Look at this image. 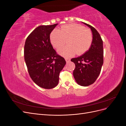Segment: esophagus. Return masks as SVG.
<instances>
[{"label":"esophagus","mask_w":126,"mask_h":126,"mask_svg":"<svg viewBox=\"0 0 126 126\" xmlns=\"http://www.w3.org/2000/svg\"><path fill=\"white\" fill-rule=\"evenodd\" d=\"M65 60H66L67 63H69L70 62V59H69V58H65Z\"/></svg>","instance_id":"esophagus-1"}]
</instances>
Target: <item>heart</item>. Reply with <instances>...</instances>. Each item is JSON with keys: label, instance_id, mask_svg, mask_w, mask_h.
<instances>
[{"label": "heart", "instance_id": "b5f03b06", "mask_svg": "<svg viewBox=\"0 0 126 126\" xmlns=\"http://www.w3.org/2000/svg\"><path fill=\"white\" fill-rule=\"evenodd\" d=\"M93 39V33L89 29L76 24L63 25L59 30L52 32L50 35L51 44L57 49L63 47L67 40L68 45L58 50L64 57L76 53L79 55L84 54L90 47Z\"/></svg>", "mask_w": 126, "mask_h": 126}]
</instances>
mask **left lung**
<instances>
[{
  "label": "left lung",
  "mask_w": 126,
  "mask_h": 126,
  "mask_svg": "<svg viewBox=\"0 0 126 126\" xmlns=\"http://www.w3.org/2000/svg\"><path fill=\"white\" fill-rule=\"evenodd\" d=\"M93 32V39L89 50L71 61L75 64L74 77L78 85L88 86L94 83L99 75L104 63L103 41L100 34L93 26L87 24Z\"/></svg>",
  "instance_id": "1"
}]
</instances>
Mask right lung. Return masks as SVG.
I'll return each instance as SVG.
<instances>
[{
  "instance_id": "right-lung-1",
  "label": "right lung",
  "mask_w": 126,
  "mask_h": 126,
  "mask_svg": "<svg viewBox=\"0 0 126 126\" xmlns=\"http://www.w3.org/2000/svg\"><path fill=\"white\" fill-rule=\"evenodd\" d=\"M57 25L38 26L30 33L25 44V60L30 77L45 89L58 85L60 72L66 63L50 43V35Z\"/></svg>"
}]
</instances>
